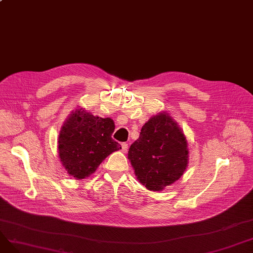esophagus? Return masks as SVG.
Wrapping results in <instances>:
<instances>
[{"mask_svg":"<svg viewBox=\"0 0 253 253\" xmlns=\"http://www.w3.org/2000/svg\"><path fill=\"white\" fill-rule=\"evenodd\" d=\"M121 148H122V152L126 153L127 150H128V144L127 143H122L121 144Z\"/></svg>","mask_w":253,"mask_h":253,"instance_id":"obj_1","label":"esophagus"}]
</instances>
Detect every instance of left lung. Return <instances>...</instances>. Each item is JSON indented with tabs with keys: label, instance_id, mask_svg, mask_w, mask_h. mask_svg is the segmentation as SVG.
<instances>
[{
	"label": "left lung",
	"instance_id": "left-lung-1",
	"mask_svg": "<svg viewBox=\"0 0 253 253\" xmlns=\"http://www.w3.org/2000/svg\"><path fill=\"white\" fill-rule=\"evenodd\" d=\"M188 140L167 112L153 116L130 145L128 159L138 181L160 192L178 180L189 165Z\"/></svg>",
	"mask_w": 253,
	"mask_h": 253
}]
</instances>
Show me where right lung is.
Wrapping results in <instances>:
<instances>
[{"label":"right lung","mask_w":253,"mask_h":253,"mask_svg":"<svg viewBox=\"0 0 253 253\" xmlns=\"http://www.w3.org/2000/svg\"><path fill=\"white\" fill-rule=\"evenodd\" d=\"M115 123L111 118L93 116L78 108L65 120L58 135V155L69 175L85 179L121 145L112 138Z\"/></svg>","instance_id":"1"}]
</instances>
